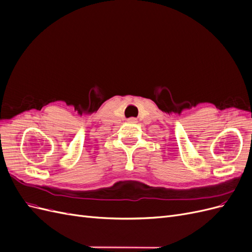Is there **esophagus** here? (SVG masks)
<instances>
[{
  "mask_svg": "<svg viewBox=\"0 0 252 252\" xmlns=\"http://www.w3.org/2000/svg\"><path fill=\"white\" fill-rule=\"evenodd\" d=\"M127 122H128V123H136V119L135 118H129L127 120Z\"/></svg>",
  "mask_w": 252,
  "mask_h": 252,
  "instance_id": "1",
  "label": "esophagus"
}]
</instances>
